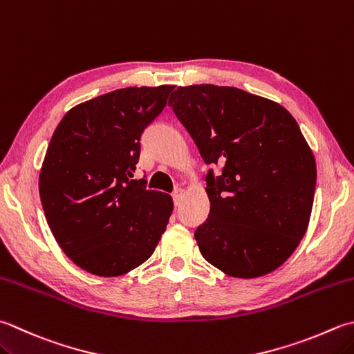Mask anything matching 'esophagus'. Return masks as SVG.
I'll list each match as a JSON object with an SVG mask.
<instances>
[{"label":"esophagus","mask_w":354,"mask_h":354,"mask_svg":"<svg viewBox=\"0 0 354 354\" xmlns=\"http://www.w3.org/2000/svg\"><path fill=\"white\" fill-rule=\"evenodd\" d=\"M171 198H173V203H175V205H178L179 201H181V198H183V190L176 189L175 192L171 193Z\"/></svg>","instance_id":"1"}]
</instances>
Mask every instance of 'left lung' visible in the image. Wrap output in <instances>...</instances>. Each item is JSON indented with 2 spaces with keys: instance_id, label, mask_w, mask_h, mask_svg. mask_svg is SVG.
Wrapping results in <instances>:
<instances>
[{
  "instance_id": "left-lung-1",
  "label": "left lung",
  "mask_w": 354,
  "mask_h": 354,
  "mask_svg": "<svg viewBox=\"0 0 354 354\" xmlns=\"http://www.w3.org/2000/svg\"><path fill=\"white\" fill-rule=\"evenodd\" d=\"M207 165L210 213L195 232L204 259L234 278L278 268L306 234L316 162L286 109L236 87H178L169 100Z\"/></svg>"
}]
</instances>
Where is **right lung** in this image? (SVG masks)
<instances>
[{
  "instance_id": "add662e5",
  "label": "right lung",
  "mask_w": 354,
  "mask_h": 354,
  "mask_svg": "<svg viewBox=\"0 0 354 354\" xmlns=\"http://www.w3.org/2000/svg\"><path fill=\"white\" fill-rule=\"evenodd\" d=\"M173 86L127 87L80 104L47 147L39 196L55 239L76 266L120 276L153 254L173 212L167 193L131 179L141 135Z\"/></svg>"
}]
</instances>
